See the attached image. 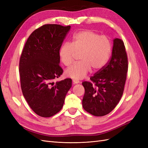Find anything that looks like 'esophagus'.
Here are the masks:
<instances>
[{
	"label": "esophagus",
	"mask_w": 148,
	"mask_h": 148,
	"mask_svg": "<svg viewBox=\"0 0 148 148\" xmlns=\"http://www.w3.org/2000/svg\"><path fill=\"white\" fill-rule=\"evenodd\" d=\"M73 84H78V83H79V81H78V80H77V79H73Z\"/></svg>",
	"instance_id": "1"
}]
</instances>
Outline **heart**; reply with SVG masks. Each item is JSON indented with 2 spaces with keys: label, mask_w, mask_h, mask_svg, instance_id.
Listing matches in <instances>:
<instances>
[{
  "label": "heart",
  "mask_w": 148,
  "mask_h": 148,
  "mask_svg": "<svg viewBox=\"0 0 148 148\" xmlns=\"http://www.w3.org/2000/svg\"><path fill=\"white\" fill-rule=\"evenodd\" d=\"M111 52V44L105 36H99L91 30H83L76 33L72 42L64 44L60 49L61 62L65 66L73 63L77 53H79L78 63L65 70V75L75 79L86 77L92 69L97 71L106 64Z\"/></svg>",
  "instance_id": "b5f03b06"
}]
</instances>
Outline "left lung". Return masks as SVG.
Segmentation results:
<instances>
[{
  "instance_id": "8db88e82",
  "label": "left lung",
  "mask_w": 148,
  "mask_h": 148,
  "mask_svg": "<svg viewBox=\"0 0 148 148\" xmlns=\"http://www.w3.org/2000/svg\"><path fill=\"white\" fill-rule=\"evenodd\" d=\"M128 71V59L122 40H113L112 57L107 65L90 78L95 83H82L85 93L83 109L96 117L110 113L122 96Z\"/></svg>"
}]
</instances>
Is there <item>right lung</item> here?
I'll return each instance as SVG.
<instances>
[{
	"mask_svg": "<svg viewBox=\"0 0 148 148\" xmlns=\"http://www.w3.org/2000/svg\"><path fill=\"white\" fill-rule=\"evenodd\" d=\"M71 26L48 24L34 31L26 42L19 64L22 92L34 112L50 117L62 109L72 81L56 83L63 70L59 51Z\"/></svg>",
	"mask_w": 148,
	"mask_h": 148,
	"instance_id": "obj_1",
	"label": "right lung"
}]
</instances>
